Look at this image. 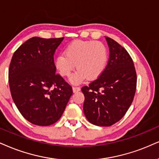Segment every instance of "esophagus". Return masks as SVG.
I'll return each instance as SVG.
<instances>
[{
	"label": "esophagus",
	"mask_w": 159,
	"mask_h": 159,
	"mask_svg": "<svg viewBox=\"0 0 159 159\" xmlns=\"http://www.w3.org/2000/svg\"><path fill=\"white\" fill-rule=\"evenodd\" d=\"M72 89H73L74 93H76V92L80 91V87H73V88H72Z\"/></svg>",
	"instance_id": "1"
}]
</instances>
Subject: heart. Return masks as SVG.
<instances>
[{
  "mask_svg": "<svg viewBox=\"0 0 159 159\" xmlns=\"http://www.w3.org/2000/svg\"><path fill=\"white\" fill-rule=\"evenodd\" d=\"M63 54L55 59V68L60 75L67 76L75 65L77 70L70 77L74 84H79L85 78L88 80L97 79L108 62L107 47L99 41L74 40L65 48Z\"/></svg>",
  "mask_w": 159,
  "mask_h": 159,
  "instance_id": "heart-1",
  "label": "heart"
}]
</instances>
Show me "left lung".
I'll list each match as a JSON object with an SVG mask.
<instances>
[{"instance_id": "left-lung-1", "label": "left lung", "mask_w": 159, "mask_h": 159, "mask_svg": "<svg viewBox=\"0 0 159 159\" xmlns=\"http://www.w3.org/2000/svg\"><path fill=\"white\" fill-rule=\"evenodd\" d=\"M110 56L99 77L82 88L83 111L89 122L108 127L124 116L134 100L136 72L128 52L114 40L105 37Z\"/></svg>"}]
</instances>
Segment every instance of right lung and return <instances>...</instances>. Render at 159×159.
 Masks as SVG:
<instances>
[{"label":"right lung","instance_id":"obj_1","mask_svg":"<svg viewBox=\"0 0 159 159\" xmlns=\"http://www.w3.org/2000/svg\"><path fill=\"white\" fill-rule=\"evenodd\" d=\"M63 39H29L15 51L9 65L14 102L27 121L39 126L57 121L73 93L54 66V52Z\"/></svg>","mask_w":159,"mask_h":159}]
</instances>
